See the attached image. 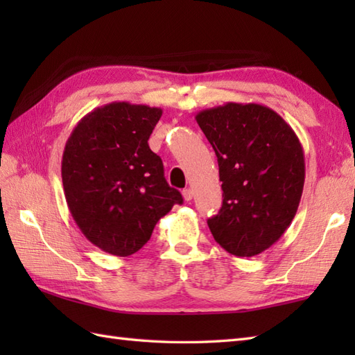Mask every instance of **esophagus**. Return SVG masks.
Wrapping results in <instances>:
<instances>
[{
	"instance_id": "1",
	"label": "esophagus",
	"mask_w": 355,
	"mask_h": 355,
	"mask_svg": "<svg viewBox=\"0 0 355 355\" xmlns=\"http://www.w3.org/2000/svg\"><path fill=\"white\" fill-rule=\"evenodd\" d=\"M192 197H193V192H192L191 189H184V191H183V198H184L186 201H191Z\"/></svg>"
}]
</instances>
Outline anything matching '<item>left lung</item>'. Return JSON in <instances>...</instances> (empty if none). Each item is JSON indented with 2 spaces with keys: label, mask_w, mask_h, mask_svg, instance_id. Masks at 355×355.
<instances>
[{
  "label": "left lung",
  "mask_w": 355,
  "mask_h": 355,
  "mask_svg": "<svg viewBox=\"0 0 355 355\" xmlns=\"http://www.w3.org/2000/svg\"><path fill=\"white\" fill-rule=\"evenodd\" d=\"M223 182V206L207 225L224 250L250 258L290 227L305 183L304 149L285 120L259 103L200 111Z\"/></svg>",
  "instance_id": "obj_1"
}]
</instances>
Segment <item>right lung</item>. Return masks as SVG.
<instances>
[{"label":"right lung","mask_w":355,"mask_h":355,"mask_svg":"<svg viewBox=\"0 0 355 355\" xmlns=\"http://www.w3.org/2000/svg\"><path fill=\"white\" fill-rule=\"evenodd\" d=\"M160 108L112 102L74 126L62 155V184L73 220L105 253L130 256L183 197L164 178L148 140Z\"/></svg>","instance_id":"add662e5"}]
</instances>
